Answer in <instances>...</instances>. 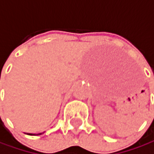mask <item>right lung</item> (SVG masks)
I'll return each mask as SVG.
<instances>
[{
  "label": "right lung",
  "instance_id": "add662e5",
  "mask_svg": "<svg viewBox=\"0 0 154 154\" xmlns=\"http://www.w3.org/2000/svg\"><path fill=\"white\" fill-rule=\"evenodd\" d=\"M29 135H35V134H32V133H28ZM40 134H43V133H39V134H37V135H40Z\"/></svg>",
  "mask_w": 154,
  "mask_h": 154
}]
</instances>
